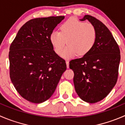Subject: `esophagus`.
<instances>
[{"mask_svg":"<svg viewBox=\"0 0 125 125\" xmlns=\"http://www.w3.org/2000/svg\"><path fill=\"white\" fill-rule=\"evenodd\" d=\"M66 67H67V68H69V62L66 61Z\"/></svg>","mask_w":125,"mask_h":125,"instance_id":"34e87169","label":"esophagus"}]
</instances>
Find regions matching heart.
I'll list each match as a JSON object with an SVG mask.
<instances>
[{
	"label": "heart",
	"instance_id": "obj_1",
	"mask_svg": "<svg viewBox=\"0 0 125 125\" xmlns=\"http://www.w3.org/2000/svg\"><path fill=\"white\" fill-rule=\"evenodd\" d=\"M96 38L97 32L93 24L71 18L62 24L60 32H52L50 42L57 54L62 52V57L71 59L78 54L82 56L88 54L95 45ZM66 41L69 46L63 50Z\"/></svg>",
	"mask_w": 125,
	"mask_h": 125
}]
</instances>
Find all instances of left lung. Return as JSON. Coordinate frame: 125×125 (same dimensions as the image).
<instances>
[{
	"label": "left lung",
	"mask_w": 125,
	"mask_h": 125,
	"mask_svg": "<svg viewBox=\"0 0 125 125\" xmlns=\"http://www.w3.org/2000/svg\"><path fill=\"white\" fill-rule=\"evenodd\" d=\"M95 27L97 38L92 50L82 58L70 62L74 71L75 90L80 98L89 103L103 100L115 85L120 62L119 47L110 30L98 19L85 15Z\"/></svg>",
	"instance_id": "obj_1"
}]
</instances>
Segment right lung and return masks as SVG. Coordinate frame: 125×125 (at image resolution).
Here are the masks:
<instances>
[{
    "mask_svg": "<svg viewBox=\"0 0 125 125\" xmlns=\"http://www.w3.org/2000/svg\"><path fill=\"white\" fill-rule=\"evenodd\" d=\"M65 16L32 19L21 27L10 47V76L19 95L33 103L53 95L64 71L65 60L50 42V35Z\"/></svg>",
    "mask_w": 125,
    "mask_h": 125,
    "instance_id": "1",
    "label": "right lung"
}]
</instances>
